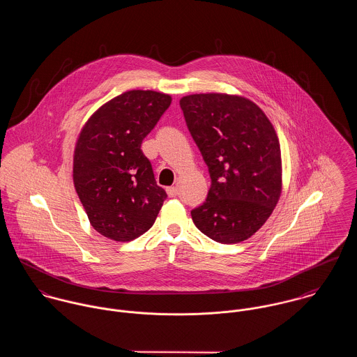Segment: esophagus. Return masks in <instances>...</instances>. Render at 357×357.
Here are the masks:
<instances>
[{
    "label": "esophagus",
    "mask_w": 357,
    "mask_h": 357,
    "mask_svg": "<svg viewBox=\"0 0 357 357\" xmlns=\"http://www.w3.org/2000/svg\"><path fill=\"white\" fill-rule=\"evenodd\" d=\"M166 192H167V195H169L170 198H174V197L178 195V188H177V187H167V188H166Z\"/></svg>",
    "instance_id": "esophagus-1"
}]
</instances>
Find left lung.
<instances>
[{
	"label": "left lung",
	"mask_w": 357,
	"mask_h": 357,
	"mask_svg": "<svg viewBox=\"0 0 357 357\" xmlns=\"http://www.w3.org/2000/svg\"><path fill=\"white\" fill-rule=\"evenodd\" d=\"M180 107L211 178L192 221L218 243L243 242L264 225L282 194L275 128L255 102L236 95H190Z\"/></svg>",
	"instance_id": "1"
}]
</instances>
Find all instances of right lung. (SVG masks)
Listing matches in <instances>:
<instances>
[{
    "mask_svg": "<svg viewBox=\"0 0 357 357\" xmlns=\"http://www.w3.org/2000/svg\"><path fill=\"white\" fill-rule=\"evenodd\" d=\"M170 102L160 92L128 91L95 111L78 136L74 187L91 225L108 239L147 232L167 198L142 143Z\"/></svg>",
    "mask_w": 357,
    "mask_h": 357,
    "instance_id": "right-lung-1",
    "label": "right lung"
}]
</instances>
